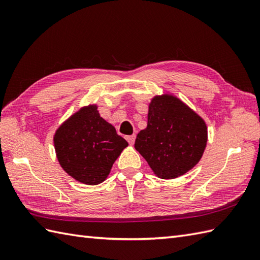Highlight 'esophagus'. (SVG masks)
Listing matches in <instances>:
<instances>
[{
  "label": "esophagus",
  "instance_id": "1",
  "mask_svg": "<svg viewBox=\"0 0 260 260\" xmlns=\"http://www.w3.org/2000/svg\"><path fill=\"white\" fill-rule=\"evenodd\" d=\"M126 140H127V142L129 143L131 145H133V144H134V142H135V135L133 134V135H128V136H126Z\"/></svg>",
  "mask_w": 260,
  "mask_h": 260
}]
</instances>
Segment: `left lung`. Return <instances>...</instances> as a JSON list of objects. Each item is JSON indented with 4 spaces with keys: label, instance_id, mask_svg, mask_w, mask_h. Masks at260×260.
<instances>
[{
    "label": "left lung",
    "instance_id": "8db88e82",
    "mask_svg": "<svg viewBox=\"0 0 260 260\" xmlns=\"http://www.w3.org/2000/svg\"><path fill=\"white\" fill-rule=\"evenodd\" d=\"M206 123L173 96H157L150 104L145 129L135 148L162 179L183 175L200 161L207 145Z\"/></svg>",
    "mask_w": 260,
    "mask_h": 260
}]
</instances>
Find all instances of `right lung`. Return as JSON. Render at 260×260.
Wrapping results in <instances>:
<instances>
[{"instance_id": "add662e5", "label": "right lung", "mask_w": 260, "mask_h": 260, "mask_svg": "<svg viewBox=\"0 0 260 260\" xmlns=\"http://www.w3.org/2000/svg\"><path fill=\"white\" fill-rule=\"evenodd\" d=\"M54 147L62 169L77 181L96 185L107 178L114 162L128 145L96 106L80 109L59 127Z\"/></svg>"}]
</instances>
